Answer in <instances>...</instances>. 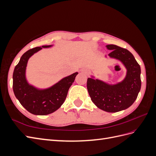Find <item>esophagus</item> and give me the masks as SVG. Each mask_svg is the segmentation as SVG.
I'll use <instances>...</instances> for the list:
<instances>
[{
	"label": "esophagus",
	"instance_id": "esophagus-1",
	"mask_svg": "<svg viewBox=\"0 0 156 156\" xmlns=\"http://www.w3.org/2000/svg\"><path fill=\"white\" fill-rule=\"evenodd\" d=\"M80 72H81V73L84 74V75H88L89 73V70L87 69H82L80 70Z\"/></svg>",
	"mask_w": 156,
	"mask_h": 156
}]
</instances>
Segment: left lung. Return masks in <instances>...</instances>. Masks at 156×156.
<instances>
[{"label": "left lung", "mask_w": 156, "mask_h": 156, "mask_svg": "<svg viewBox=\"0 0 156 156\" xmlns=\"http://www.w3.org/2000/svg\"><path fill=\"white\" fill-rule=\"evenodd\" d=\"M112 51L108 55L123 64L127 69L121 82L110 84L94 76L87 79V89L92 102L100 109L116 112L129 107L137 98L141 87L140 67L133 55L126 49L116 45H106Z\"/></svg>", "instance_id": "8db88e82"}]
</instances>
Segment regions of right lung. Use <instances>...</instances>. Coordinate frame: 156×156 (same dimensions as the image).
<instances>
[{"instance_id": "1", "label": "right lung", "mask_w": 156, "mask_h": 156, "mask_svg": "<svg viewBox=\"0 0 156 156\" xmlns=\"http://www.w3.org/2000/svg\"><path fill=\"white\" fill-rule=\"evenodd\" d=\"M53 46L43 45L31 49L22 55L13 73V90L22 106L36 115H47L56 111L66 98L68 90L75 81L78 72L62 78L53 86L40 89L29 84L26 78V69L29 59L42 48Z\"/></svg>"}]
</instances>
